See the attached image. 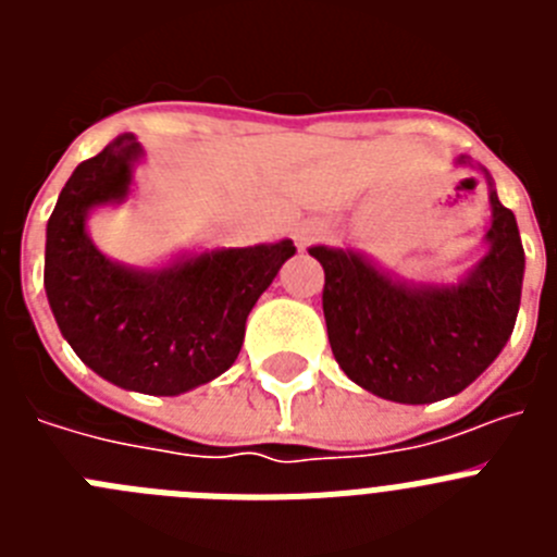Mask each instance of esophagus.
Returning a JSON list of instances; mask_svg holds the SVG:
<instances>
[{
  "label": "esophagus",
  "instance_id": "1",
  "mask_svg": "<svg viewBox=\"0 0 557 557\" xmlns=\"http://www.w3.org/2000/svg\"><path fill=\"white\" fill-rule=\"evenodd\" d=\"M323 234H326V225H323L321 220H304V223L295 225V231H293L298 248H307L309 243H314V239Z\"/></svg>",
  "mask_w": 557,
  "mask_h": 557
}]
</instances>
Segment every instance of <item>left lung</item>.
Instances as JSON below:
<instances>
[{
	"label": "left lung",
	"mask_w": 557,
	"mask_h": 557,
	"mask_svg": "<svg viewBox=\"0 0 557 557\" xmlns=\"http://www.w3.org/2000/svg\"><path fill=\"white\" fill-rule=\"evenodd\" d=\"M455 164L471 166L460 156ZM491 228L485 256L451 284L407 282L354 248L312 245L323 264V314L337 366L398 405L457 396L499 357L516 326L524 248L513 211L485 170Z\"/></svg>",
	"instance_id": "1"
}]
</instances>
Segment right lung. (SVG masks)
I'll use <instances>...</instances> for the list:
<instances>
[{
    "label": "right lung",
    "instance_id": "obj_1",
    "mask_svg": "<svg viewBox=\"0 0 557 557\" xmlns=\"http://www.w3.org/2000/svg\"><path fill=\"white\" fill-rule=\"evenodd\" d=\"M141 156L122 133L72 172L47 223L44 289L63 339L97 376L181 396L234 366L250 309L295 245L198 250L150 270L108 259L88 236V214L125 203Z\"/></svg>",
    "mask_w": 557,
    "mask_h": 557
}]
</instances>
